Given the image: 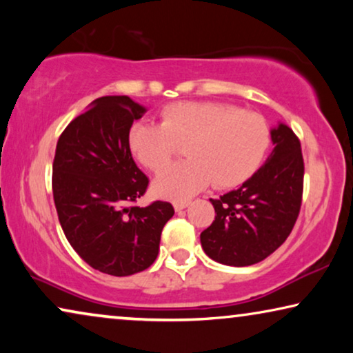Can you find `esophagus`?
Listing matches in <instances>:
<instances>
[{"instance_id":"esophagus-1","label":"esophagus","mask_w":353,"mask_h":353,"mask_svg":"<svg viewBox=\"0 0 353 353\" xmlns=\"http://www.w3.org/2000/svg\"><path fill=\"white\" fill-rule=\"evenodd\" d=\"M188 205H190V201H175V202H173V207H175L176 212L186 209Z\"/></svg>"}]
</instances>
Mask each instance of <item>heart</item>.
I'll return each mask as SVG.
<instances>
[{
    "label": "heart",
    "instance_id": "b5f03b06",
    "mask_svg": "<svg viewBox=\"0 0 353 353\" xmlns=\"http://www.w3.org/2000/svg\"><path fill=\"white\" fill-rule=\"evenodd\" d=\"M161 125L138 122L130 130L134 157L162 172L186 148V162L173 165L154 183L157 194L186 199L214 181L226 190L244 183L262 163L270 130L259 114L223 103H176L161 114Z\"/></svg>",
    "mask_w": 353,
    "mask_h": 353
}]
</instances>
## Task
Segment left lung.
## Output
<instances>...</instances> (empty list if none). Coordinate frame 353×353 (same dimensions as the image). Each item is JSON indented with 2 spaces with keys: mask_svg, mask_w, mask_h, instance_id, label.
Masks as SVG:
<instances>
[{
  "mask_svg": "<svg viewBox=\"0 0 353 353\" xmlns=\"http://www.w3.org/2000/svg\"><path fill=\"white\" fill-rule=\"evenodd\" d=\"M267 161L236 190L210 199L215 220L201 233L204 252L230 267H249L273 254L291 234L302 204L301 141L288 125L272 130Z\"/></svg>",
  "mask_w": 353,
  "mask_h": 353,
  "instance_id": "obj_1",
  "label": "left lung"
}]
</instances>
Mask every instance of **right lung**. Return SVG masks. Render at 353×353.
<instances>
[{"instance_id": "right-lung-1", "label": "right lung", "mask_w": 353, "mask_h": 353, "mask_svg": "<svg viewBox=\"0 0 353 353\" xmlns=\"http://www.w3.org/2000/svg\"><path fill=\"white\" fill-rule=\"evenodd\" d=\"M146 108L104 96L67 125L52 162V196L67 241L90 267L128 276L151 267L170 202L133 205L149 185L130 151V128Z\"/></svg>"}]
</instances>
